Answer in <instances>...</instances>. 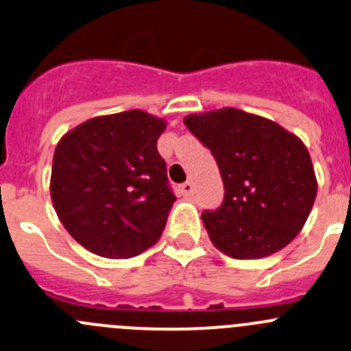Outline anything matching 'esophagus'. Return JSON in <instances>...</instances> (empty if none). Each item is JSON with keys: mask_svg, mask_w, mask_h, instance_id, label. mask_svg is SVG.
Segmentation results:
<instances>
[{"mask_svg": "<svg viewBox=\"0 0 351 351\" xmlns=\"http://www.w3.org/2000/svg\"><path fill=\"white\" fill-rule=\"evenodd\" d=\"M182 193L185 197H190V195H193V183L192 182H185L182 185Z\"/></svg>", "mask_w": 351, "mask_h": 351, "instance_id": "esophagus-1", "label": "esophagus"}]
</instances>
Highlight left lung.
Segmentation results:
<instances>
[{"label": "left lung", "mask_w": 351, "mask_h": 351, "mask_svg": "<svg viewBox=\"0 0 351 351\" xmlns=\"http://www.w3.org/2000/svg\"><path fill=\"white\" fill-rule=\"evenodd\" d=\"M185 125L209 149L223 178V204L202 213L214 247L233 258L267 257L287 247L317 195L304 142L234 108L190 114Z\"/></svg>", "instance_id": "8db88e82"}]
</instances>
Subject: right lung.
Segmentation results:
<instances>
[{"instance_id":"right-lung-1","label":"right lung","mask_w":351,"mask_h":351,"mask_svg":"<svg viewBox=\"0 0 351 351\" xmlns=\"http://www.w3.org/2000/svg\"><path fill=\"white\" fill-rule=\"evenodd\" d=\"M166 121L141 110L97 117L56 145L51 199L87 250L130 258L161 238L176 200L158 138Z\"/></svg>"}]
</instances>
